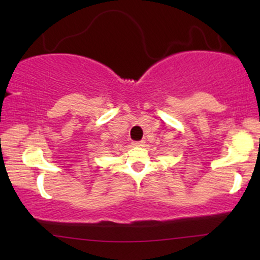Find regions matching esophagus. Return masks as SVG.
Instances as JSON below:
<instances>
[{
  "mask_svg": "<svg viewBox=\"0 0 260 260\" xmlns=\"http://www.w3.org/2000/svg\"><path fill=\"white\" fill-rule=\"evenodd\" d=\"M133 144L135 147H144L145 142L144 141H136V142H133Z\"/></svg>",
  "mask_w": 260,
  "mask_h": 260,
  "instance_id": "obj_1",
  "label": "esophagus"
}]
</instances>
